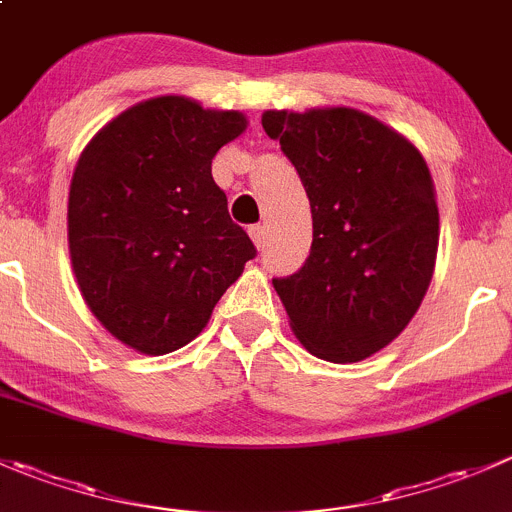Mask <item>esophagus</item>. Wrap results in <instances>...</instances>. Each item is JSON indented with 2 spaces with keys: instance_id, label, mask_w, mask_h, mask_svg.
I'll return each mask as SVG.
<instances>
[{
  "instance_id": "1",
  "label": "esophagus",
  "mask_w": 512,
  "mask_h": 512,
  "mask_svg": "<svg viewBox=\"0 0 512 512\" xmlns=\"http://www.w3.org/2000/svg\"><path fill=\"white\" fill-rule=\"evenodd\" d=\"M250 237H252V242L257 245V250H262V247L267 245V227L265 225H252L250 227Z\"/></svg>"
}]
</instances>
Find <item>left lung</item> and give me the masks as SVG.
<instances>
[{"mask_svg":"<svg viewBox=\"0 0 512 512\" xmlns=\"http://www.w3.org/2000/svg\"><path fill=\"white\" fill-rule=\"evenodd\" d=\"M312 210L305 265L275 277L297 340L330 362L375 355L408 327L435 270L440 217L423 155L350 107L262 114Z\"/></svg>","mask_w":512,"mask_h":512,"instance_id":"1","label":"left lung"}]
</instances>
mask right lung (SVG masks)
<instances>
[{"mask_svg": "<svg viewBox=\"0 0 512 512\" xmlns=\"http://www.w3.org/2000/svg\"><path fill=\"white\" fill-rule=\"evenodd\" d=\"M245 127V114L167 94L84 147L69 187V257L92 315L124 345L185 347L257 255L212 180V157Z\"/></svg>", "mask_w": 512, "mask_h": 512, "instance_id": "right-lung-1", "label": "right lung"}]
</instances>
